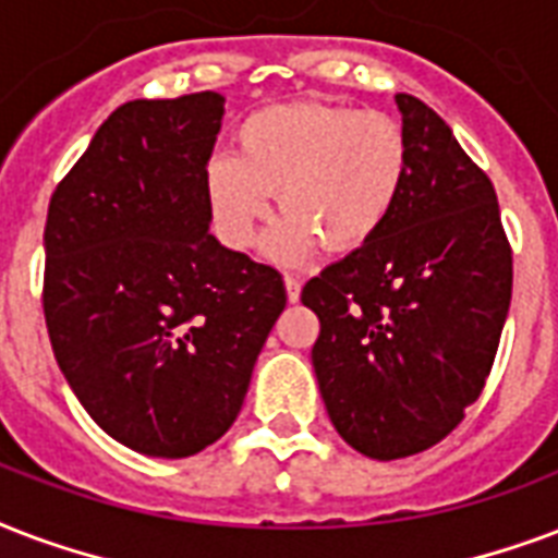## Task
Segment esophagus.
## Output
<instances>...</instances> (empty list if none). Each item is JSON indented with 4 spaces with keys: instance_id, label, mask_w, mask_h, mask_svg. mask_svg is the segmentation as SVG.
Returning <instances> with one entry per match:
<instances>
[{
    "instance_id": "obj_1",
    "label": "esophagus",
    "mask_w": 558,
    "mask_h": 558,
    "mask_svg": "<svg viewBox=\"0 0 558 558\" xmlns=\"http://www.w3.org/2000/svg\"><path fill=\"white\" fill-rule=\"evenodd\" d=\"M284 291H288V300L296 302L300 300V293H302V279L300 276H284Z\"/></svg>"
}]
</instances>
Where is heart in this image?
<instances>
[{"mask_svg": "<svg viewBox=\"0 0 558 558\" xmlns=\"http://www.w3.org/2000/svg\"><path fill=\"white\" fill-rule=\"evenodd\" d=\"M408 136L381 110L340 104H270L235 128V157L218 154L203 194L223 244L247 250L279 206L288 211L265 253L296 265L323 244L355 253L384 230L408 177Z\"/></svg>", "mask_w": 558, "mask_h": 558, "instance_id": "obj_1", "label": "heart"}]
</instances>
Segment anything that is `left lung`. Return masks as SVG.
Instances as JSON below:
<instances>
[{
  "instance_id": "8db88e82",
  "label": "left lung",
  "mask_w": 558,
  "mask_h": 558,
  "mask_svg": "<svg viewBox=\"0 0 558 558\" xmlns=\"http://www.w3.org/2000/svg\"><path fill=\"white\" fill-rule=\"evenodd\" d=\"M408 177L384 230L302 288L328 418L373 460L418 454L477 401L512 296L495 185L451 128L396 95Z\"/></svg>"
}]
</instances>
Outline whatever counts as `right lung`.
I'll use <instances>...</instances> for the list:
<instances>
[{
	"instance_id": "right-lung-1",
	"label": "right lung",
	"mask_w": 558,
	"mask_h": 558,
	"mask_svg": "<svg viewBox=\"0 0 558 558\" xmlns=\"http://www.w3.org/2000/svg\"><path fill=\"white\" fill-rule=\"evenodd\" d=\"M223 95L122 104L54 189L43 311L69 387L116 442L180 460L230 430L282 314L274 267L209 232Z\"/></svg>"
}]
</instances>
